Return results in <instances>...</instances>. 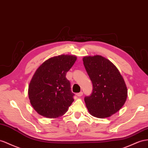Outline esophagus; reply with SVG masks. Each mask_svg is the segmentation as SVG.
Listing matches in <instances>:
<instances>
[{"instance_id":"1","label":"esophagus","mask_w":148,"mask_h":148,"mask_svg":"<svg viewBox=\"0 0 148 148\" xmlns=\"http://www.w3.org/2000/svg\"><path fill=\"white\" fill-rule=\"evenodd\" d=\"M83 95V92L81 91V92H79V93H77L76 94V96H78V97H81V96H82Z\"/></svg>"}]
</instances>
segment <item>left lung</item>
Instances as JSON below:
<instances>
[{
  "mask_svg": "<svg viewBox=\"0 0 148 148\" xmlns=\"http://www.w3.org/2000/svg\"><path fill=\"white\" fill-rule=\"evenodd\" d=\"M82 60L93 86L91 95L84 97L89 112L97 118L111 116L120 110L127 99L123 76L113 63L101 56H85Z\"/></svg>",
  "mask_w": 148,
  "mask_h": 148,
  "instance_id": "8db88e82",
  "label": "left lung"
}]
</instances>
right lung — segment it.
I'll return each instance as SVG.
<instances>
[{"mask_svg": "<svg viewBox=\"0 0 148 148\" xmlns=\"http://www.w3.org/2000/svg\"><path fill=\"white\" fill-rule=\"evenodd\" d=\"M77 57L62 54L44 61L29 83L28 94L32 106L40 116L58 118L63 116L74 101V94L66 77Z\"/></svg>", "mask_w": 148, "mask_h": 148, "instance_id": "right-lung-1", "label": "right lung"}]
</instances>
